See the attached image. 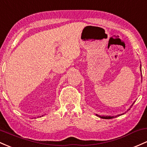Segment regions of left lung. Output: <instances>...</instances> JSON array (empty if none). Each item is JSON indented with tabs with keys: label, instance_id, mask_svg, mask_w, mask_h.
<instances>
[{
	"label": "left lung",
	"instance_id": "1",
	"mask_svg": "<svg viewBox=\"0 0 147 147\" xmlns=\"http://www.w3.org/2000/svg\"><path fill=\"white\" fill-rule=\"evenodd\" d=\"M98 117H100V118L102 119H113L114 118V117H107V116H106V117H105V116H102V117H101V116H99V115H97Z\"/></svg>",
	"mask_w": 147,
	"mask_h": 147
}]
</instances>
